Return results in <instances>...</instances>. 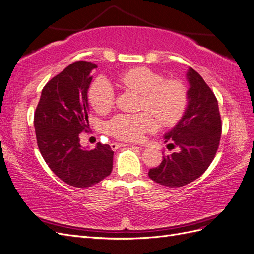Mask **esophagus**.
Here are the masks:
<instances>
[{
  "label": "esophagus",
  "instance_id": "esophagus-1",
  "mask_svg": "<svg viewBox=\"0 0 254 254\" xmlns=\"http://www.w3.org/2000/svg\"><path fill=\"white\" fill-rule=\"evenodd\" d=\"M123 146H126V145L123 144V143H112L111 144V148L112 149H118L120 147H123ZM137 148H141L142 149V147H137Z\"/></svg>",
  "mask_w": 254,
  "mask_h": 254
}]
</instances>
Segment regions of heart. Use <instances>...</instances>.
<instances>
[{
	"label": "heart",
	"instance_id": "heart-1",
	"mask_svg": "<svg viewBox=\"0 0 254 254\" xmlns=\"http://www.w3.org/2000/svg\"><path fill=\"white\" fill-rule=\"evenodd\" d=\"M123 88L142 95V109L147 110L162 126H174L182 118L188 105V91L183 82L165 80L164 76L145 66L130 68L121 75ZM114 92L104 79H97L89 91V101L99 112H108L114 105ZM156 128V121L148 113L120 114L113 118L109 133L115 139L139 142L145 132Z\"/></svg>",
	"mask_w": 254,
	"mask_h": 254
}]
</instances>
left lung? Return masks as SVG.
Segmentation results:
<instances>
[{
	"label": "left lung",
	"instance_id": "8db88e82",
	"mask_svg": "<svg viewBox=\"0 0 254 254\" xmlns=\"http://www.w3.org/2000/svg\"><path fill=\"white\" fill-rule=\"evenodd\" d=\"M190 88L188 106L182 118L164 134L168 148H177L161 164L151 168V180L168 188L187 186L210 166L219 146L221 120L217 99L194 68L187 73Z\"/></svg>",
	"mask_w": 254,
	"mask_h": 254
}]
</instances>
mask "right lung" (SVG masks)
I'll return each instance as SVG.
<instances>
[{"instance_id":"right-lung-1","label":"right lung","mask_w":254,"mask_h":254,"mask_svg":"<svg viewBox=\"0 0 254 254\" xmlns=\"http://www.w3.org/2000/svg\"><path fill=\"white\" fill-rule=\"evenodd\" d=\"M89 61H76L45 84L35 112L37 144L52 172L68 186L89 188L111 174L113 150L97 143L83 148L79 134L89 126Z\"/></svg>"}]
</instances>
